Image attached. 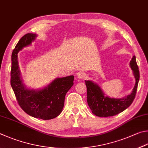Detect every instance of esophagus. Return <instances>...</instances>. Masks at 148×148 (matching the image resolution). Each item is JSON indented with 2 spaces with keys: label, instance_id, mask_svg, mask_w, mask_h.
<instances>
[{
  "label": "esophagus",
  "instance_id": "obj_1",
  "mask_svg": "<svg viewBox=\"0 0 148 148\" xmlns=\"http://www.w3.org/2000/svg\"><path fill=\"white\" fill-rule=\"evenodd\" d=\"M77 78H78V79H84L85 77V72H83L82 71L78 72L77 73Z\"/></svg>",
  "mask_w": 148,
  "mask_h": 148
}]
</instances>
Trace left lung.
<instances>
[{
  "mask_svg": "<svg viewBox=\"0 0 148 148\" xmlns=\"http://www.w3.org/2000/svg\"><path fill=\"white\" fill-rule=\"evenodd\" d=\"M130 66L135 78V85L132 92L125 98L115 99L104 95L98 85L91 81H85L87 91V103L92 113L99 117L112 116L120 113L133 103L135 98L140 78L138 67L135 56L130 61Z\"/></svg>",
  "mask_w": 148,
  "mask_h": 148,
  "instance_id": "left-lung-1",
  "label": "left lung"
}]
</instances>
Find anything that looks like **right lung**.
<instances>
[{"label": "right lung", "instance_id": "obj_1", "mask_svg": "<svg viewBox=\"0 0 148 148\" xmlns=\"http://www.w3.org/2000/svg\"><path fill=\"white\" fill-rule=\"evenodd\" d=\"M36 36L35 34H25L13 49L10 83L17 103L26 113L36 119L50 120L57 117L62 111L65 95L74 85V76L56 78L40 90L26 88L20 76L17 53L23 47L30 45Z\"/></svg>", "mask_w": 148, "mask_h": 148}]
</instances>
